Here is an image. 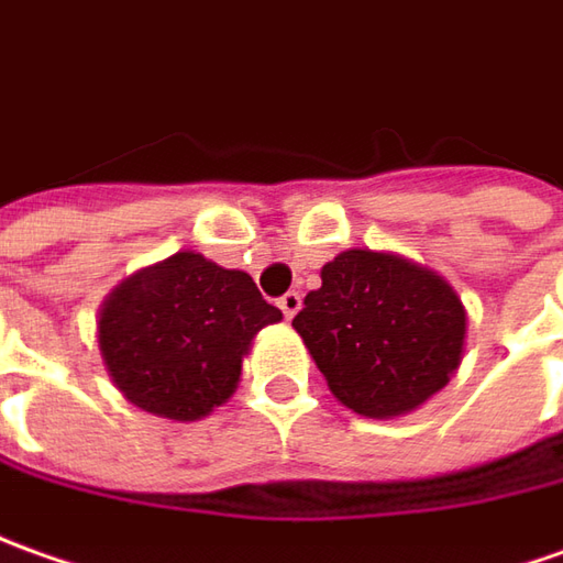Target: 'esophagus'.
<instances>
[{
    "instance_id": "1",
    "label": "esophagus",
    "mask_w": 563,
    "mask_h": 563,
    "mask_svg": "<svg viewBox=\"0 0 563 563\" xmlns=\"http://www.w3.org/2000/svg\"><path fill=\"white\" fill-rule=\"evenodd\" d=\"M277 305H280L283 317H286V320H292V317L298 313V308H301V296H298L296 289H292V292L280 296V301H277Z\"/></svg>"
}]
</instances>
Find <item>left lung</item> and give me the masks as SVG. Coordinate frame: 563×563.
Here are the masks:
<instances>
[{
	"label": "left lung",
	"instance_id": "obj_1",
	"mask_svg": "<svg viewBox=\"0 0 563 563\" xmlns=\"http://www.w3.org/2000/svg\"><path fill=\"white\" fill-rule=\"evenodd\" d=\"M320 277L292 327L345 407L388 419L450 382L465 342V308L450 283L369 250L342 252Z\"/></svg>",
	"mask_w": 563,
	"mask_h": 563
}]
</instances>
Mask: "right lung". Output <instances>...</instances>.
Instances as JSON below:
<instances>
[{
    "mask_svg": "<svg viewBox=\"0 0 563 563\" xmlns=\"http://www.w3.org/2000/svg\"><path fill=\"white\" fill-rule=\"evenodd\" d=\"M280 317L250 274L178 252L107 298L98 342L125 400L194 422L231 397L252 335Z\"/></svg>",
    "mask_w": 563,
    "mask_h": 563,
    "instance_id": "obj_1",
    "label": "right lung"
}]
</instances>
